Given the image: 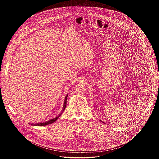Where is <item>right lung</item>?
Here are the masks:
<instances>
[{"instance_id":"1","label":"right lung","mask_w":159,"mask_h":159,"mask_svg":"<svg viewBox=\"0 0 159 159\" xmlns=\"http://www.w3.org/2000/svg\"><path fill=\"white\" fill-rule=\"evenodd\" d=\"M67 97H68V94L65 97V99H64V105H63V107H62V109L61 110V113L59 114L57 116L55 117L53 119H52L48 121H45V122H43V123H35V124H33V123H29V125H31L32 126H46V125H49V124H52L53 122H55V121H57V120L60 117L61 114L62 113V112L64 111L66 107V104H67Z\"/></svg>"}]
</instances>
